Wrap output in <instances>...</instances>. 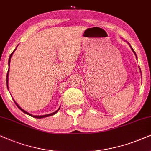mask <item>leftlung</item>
Listing matches in <instances>:
<instances>
[{"instance_id":"obj_1","label":"left lung","mask_w":151,"mask_h":151,"mask_svg":"<svg viewBox=\"0 0 151 151\" xmlns=\"http://www.w3.org/2000/svg\"><path fill=\"white\" fill-rule=\"evenodd\" d=\"M127 43H128V44H129V47H130V48H131V50H132V52H134V55H135V56H136V58H137V55H136V52H134V51L133 48H132V46H131V45H130V44L129 43V42H127ZM139 69H140V68H139ZM140 72L141 73V69H140ZM141 78H142V76H141Z\"/></svg>"}]
</instances>
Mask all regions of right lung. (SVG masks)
<instances>
[{"label": "right lung", "instance_id": "1", "mask_svg": "<svg viewBox=\"0 0 151 151\" xmlns=\"http://www.w3.org/2000/svg\"><path fill=\"white\" fill-rule=\"evenodd\" d=\"M18 46V45H17ZM17 47L15 48V50H14V51L12 52V53H11V55H10V57H9V60H8V66H9V68H10V59H11V57H12V55H13V53L14 52V51H15L16 50V49H17ZM9 68H8V70H7V78H6V83H7V90H9V87H8V77H9ZM13 100H14V103H15V104L17 105V106L19 109L20 110H21V111H22V112L23 113H26V114H27V115H30V116H31V117H33V118H46V117H49V116H51V115H55V113H57V111H59V109H60V107L57 110V111H55V112H54V113H50V114H47V115H32V114H31V113H28V112H27V111H24V110L23 109H22L21 107L19 106L18 105V104L17 103V102L14 101V99H12Z\"/></svg>", "mask_w": 151, "mask_h": 151}]
</instances>
